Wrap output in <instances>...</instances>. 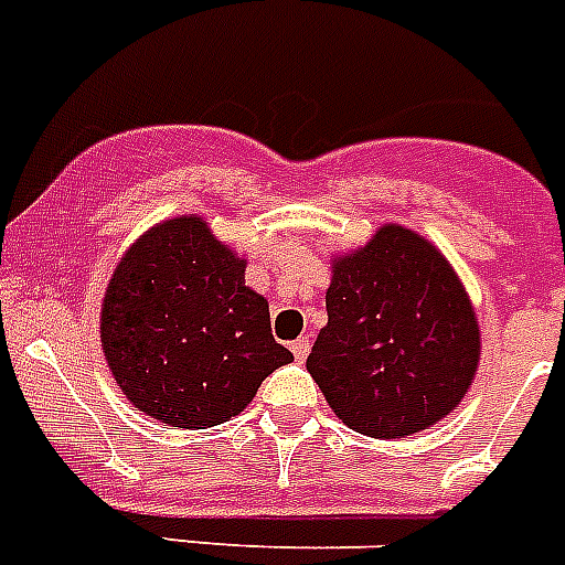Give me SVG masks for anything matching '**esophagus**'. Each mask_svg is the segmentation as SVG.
<instances>
[{"instance_id": "esophagus-1", "label": "esophagus", "mask_w": 565, "mask_h": 565, "mask_svg": "<svg viewBox=\"0 0 565 565\" xmlns=\"http://www.w3.org/2000/svg\"><path fill=\"white\" fill-rule=\"evenodd\" d=\"M308 351H311V339H308V337H299L297 342H291V353H294V359H297V362H306Z\"/></svg>"}]
</instances>
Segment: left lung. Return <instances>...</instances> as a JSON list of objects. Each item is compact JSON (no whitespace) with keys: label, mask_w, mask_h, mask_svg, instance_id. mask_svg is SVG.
Returning a JSON list of instances; mask_svg holds the SVG:
<instances>
[{"label":"left lung","mask_w":565,"mask_h":565,"mask_svg":"<svg viewBox=\"0 0 565 565\" xmlns=\"http://www.w3.org/2000/svg\"><path fill=\"white\" fill-rule=\"evenodd\" d=\"M326 308L306 367L351 430L404 438L456 411L476 376L478 322L427 239L379 228L333 266Z\"/></svg>","instance_id":"1"}]
</instances>
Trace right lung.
<instances>
[{"instance_id":"1","label":"right lung","mask_w":565,"mask_h":565,"mask_svg":"<svg viewBox=\"0 0 565 565\" xmlns=\"http://www.w3.org/2000/svg\"><path fill=\"white\" fill-rule=\"evenodd\" d=\"M246 263L201 217L149 228L113 274L102 344L129 402L169 427L206 430L294 362L271 337L268 302L246 288Z\"/></svg>"}]
</instances>
